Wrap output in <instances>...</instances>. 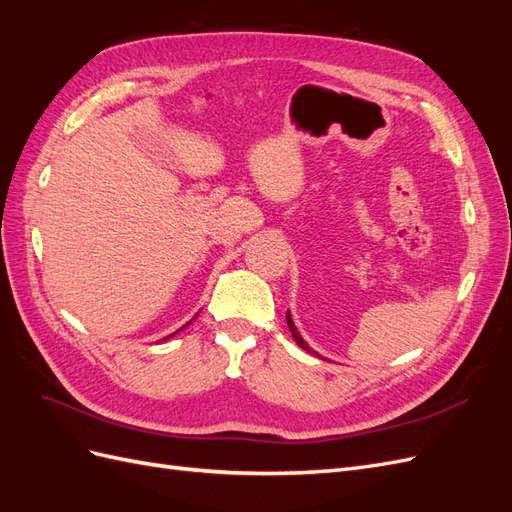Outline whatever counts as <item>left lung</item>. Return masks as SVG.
I'll use <instances>...</instances> for the list:
<instances>
[{
  "label": "left lung",
  "instance_id": "1",
  "mask_svg": "<svg viewBox=\"0 0 512 512\" xmlns=\"http://www.w3.org/2000/svg\"><path fill=\"white\" fill-rule=\"evenodd\" d=\"M286 322H288V329H290V333H292V339H294V342H297V346H299V348H303V350H307V352L316 354V356H320L316 350H312V348L307 346V342H305V339L301 337V333L297 331V327H294V322H292V316H290V312H286Z\"/></svg>",
  "mask_w": 512,
  "mask_h": 512
}]
</instances>
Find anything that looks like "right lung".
<instances>
[{"mask_svg":"<svg viewBox=\"0 0 512 512\" xmlns=\"http://www.w3.org/2000/svg\"><path fill=\"white\" fill-rule=\"evenodd\" d=\"M192 320H196V316H194V318H192ZM192 320H190V322H192ZM190 322H188V324H190ZM188 324H183V327H181V329H179V331H183V329H185V327H188ZM179 331H175V333H170V335H168V337H164V342H166V339H170V337H173V335H177V333H179Z\"/></svg>","mask_w":512,"mask_h":512,"instance_id":"1","label":"right lung"}]
</instances>
